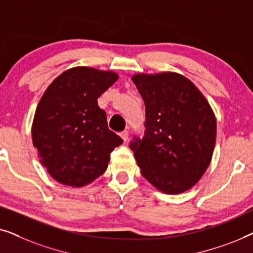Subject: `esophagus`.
Masks as SVG:
<instances>
[{"label":"esophagus","instance_id":"obj_1","mask_svg":"<svg viewBox=\"0 0 253 253\" xmlns=\"http://www.w3.org/2000/svg\"><path fill=\"white\" fill-rule=\"evenodd\" d=\"M120 136H121V138H122L124 141H126L127 138H129V132H127L126 130H124V131H122V132L120 133Z\"/></svg>","mask_w":253,"mask_h":253}]
</instances>
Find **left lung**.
I'll list each match as a JSON object with an SVG mask.
<instances>
[{
    "label": "left lung",
    "mask_w": 253,
    "mask_h": 253,
    "mask_svg": "<svg viewBox=\"0 0 253 253\" xmlns=\"http://www.w3.org/2000/svg\"><path fill=\"white\" fill-rule=\"evenodd\" d=\"M146 109L144 137L130 148L141 174L158 190L177 195L191 189L209 168L216 120L196 85L176 72L132 76Z\"/></svg>",
    "instance_id": "left-lung-1"
}]
</instances>
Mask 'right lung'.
Here are the masks:
<instances>
[{"label":"right lung","instance_id":"right-lung-1","mask_svg":"<svg viewBox=\"0 0 253 253\" xmlns=\"http://www.w3.org/2000/svg\"><path fill=\"white\" fill-rule=\"evenodd\" d=\"M119 79L114 71L71 68L41 96L32 123V140L41 165L61 184L84 186L102 175L110 153L123 143L108 129L98 98Z\"/></svg>","mask_w":253,"mask_h":253}]
</instances>
